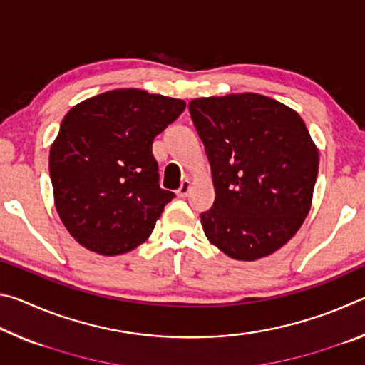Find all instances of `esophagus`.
I'll use <instances>...</instances> for the list:
<instances>
[{"label": "esophagus", "mask_w": 365, "mask_h": 365, "mask_svg": "<svg viewBox=\"0 0 365 365\" xmlns=\"http://www.w3.org/2000/svg\"><path fill=\"white\" fill-rule=\"evenodd\" d=\"M190 191H191L190 180H183L182 185H180V188L177 190V196L178 197H187L190 195Z\"/></svg>", "instance_id": "34e87169"}]
</instances>
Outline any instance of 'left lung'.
<instances>
[{
  "mask_svg": "<svg viewBox=\"0 0 365 365\" xmlns=\"http://www.w3.org/2000/svg\"><path fill=\"white\" fill-rule=\"evenodd\" d=\"M211 163L215 200L201 212L209 242L238 261L282 248L311 209L319 153L298 113L257 93L188 104Z\"/></svg>",
  "mask_w": 365,
  "mask_h": 365,
  "instance_id": "obj_1",
  "label": "left lung"
}]
</instances>
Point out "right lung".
Segmentation results:
<instances>
[{"mask_svg":"<svg viewBox=\"0 0 365 365\" xmlns=\"http://www.w3.org/2000/svg\"><path fill=\"white\" fill-rule=\"evenodd\" d=\"M185 101L128 88L72 108L49 151L61 220L77 242L103 256L132 251L150 237L174 200L159 185L153 141Z\"/></svg>","mask_w":365,"mask_h":365,"instance_id":"obj_1","label":"right lung"}]
</instances>
